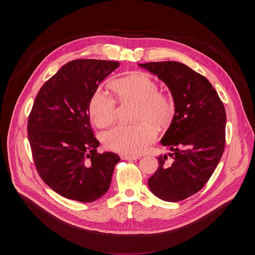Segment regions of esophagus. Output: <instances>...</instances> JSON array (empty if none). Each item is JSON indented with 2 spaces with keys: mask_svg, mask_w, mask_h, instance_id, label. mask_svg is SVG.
I'll list each match as a JSON object with an SVG mask.
<instances>
[{
  "mask_svg": "<svg viewBox=\"0 0 255 255\" xmlns=\"http://www.w3.org/2000/svg\"><path fill=\"white\" fill-rule=\"evenodd\" d=\"M121 158L125 160H136L139 158L138 155H130V154H121Z\"/></svg>",
  "mask_w": 255,
  "mask_h": 255,
  "instance_id": "obj_1",
  "label": "esophagus"
}]
</instances>
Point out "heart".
Returning <instances> with one entry per match:
<instances>
[{
  "label": "heart",
  "mask_w": 255,
  "mask_h": 255,
  "mask_svg": "<svg viewBox=\"0 0 255 255\" xmlns=\"http://www.w3.org/2000/svg\"><path fill=\"white\" fill-rule=\"evenodd\" d=\"M112 90L121 101L138 103L132 125H120L104 136L105 146L123 154H140L156 139V128L168 126L175 114L172 99L159 93L157 83L144 72H135L113 82ZM92 122L99 128L115 124L119 108L114 97L102 90L92 96L89 105Z\"/></svg>",
  "instance_id": "heart-1"
}]
</instances>
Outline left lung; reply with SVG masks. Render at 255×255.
I'll return each mask as SVG.
<instances>
[{
	"instance_id": "obj_1",
	"label": "left lung",
	"mask_w": 255,
	"mask_h": 255,
	"mask_svg": "<svg viewBox=\"0 0 255 255\" xmlns=\"http://www.w3.org/2000/svg\"><path fill=\"white\" fill-rule=\"evenodd\" d=\"M168 87L175 106L171 124L161 139L169 148L148 178L153 195L166 202L183 201L203 189L225 148L226 112L211 83L177 61L139 63Z\"/></svg>"
}]
</instances>
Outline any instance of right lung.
Segmentation results:
<instances>
[{"instance_id":"right-lung-1","label":"right lung","mask_w":255,"mask_h":255,"mask_svg":"<svg viewBox=\"0 0 255 255\" xmlns=\"http://www.w3.org/2000/svg\"><path fill=\"white\" fill-rule=\"evenodd\" d=\"M119 65L71 60L35 98L27 125L34 164L44 183L66 199L91 203L110 188L120 157L97 151L100 142L90 124L89 105L99 84Z\"/></svg>"}]
</instances>
